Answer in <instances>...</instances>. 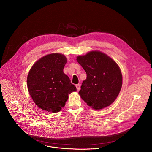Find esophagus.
<instances>
[{
  "mask_svg": "<svg viewBox=\"0 0 152 152\" xmlns=\"http://www.w3.org/2000/svg\"><path fill=\"white\" fill-rule=\"evenodd\" d=\"M76 86L77 90L79 91L80 90V85L79 84H77V85H76Z\"/></svg>",
  "mask_w": 152,
  "mask_h": 152,
  "instance_id": "1",
  "label": "esophagus"
}]
</instances>
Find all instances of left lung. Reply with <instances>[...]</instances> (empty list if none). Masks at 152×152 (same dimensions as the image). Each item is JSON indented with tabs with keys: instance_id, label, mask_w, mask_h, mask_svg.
I'll use <instances>...</instances> for the list:
<instances>
[{
	"instance_id": "1",
	"label": "left lung",
	"mask_w": 152,
	"mask_h": 152,
	"mask_svg": "<svg viewBox=\"0 0 152 152\" xmlns=\"http://www.w3.org/2000/svg\"><path fill=\"white\" fill-rule=\"evenodd\" d=\"M86 73L79 94L94 110L112 104L122 86V75L117 64L100 51H91L76 59Z\"/></svg>"
}]
</instances>
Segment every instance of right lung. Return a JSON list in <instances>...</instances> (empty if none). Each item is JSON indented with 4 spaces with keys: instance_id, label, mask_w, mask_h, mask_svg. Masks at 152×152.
Returning a JSON list of instances; mask_svg holds the SVG:
<instances>
[{
    "instance_id": "add662e5",
    "label": "right lung",
    "mask_w": 152,
    "mask_h": 152,
    "mask_svg": "<svg viewBox=\"0 0 152 152\" xmlns=\"http://www.w3.org/2000/svg\"><path fill=\"white\" fill-rule=\"evenodd\" d=\"M67 58L61 53L47 55L38 60L27 77L29 93L41 110L52 113L61 111L69 94L76 91L63 69Z\"/></svg>"
}]
</instances>
